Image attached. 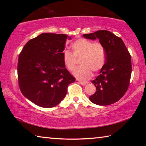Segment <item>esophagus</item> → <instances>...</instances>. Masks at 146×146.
I'll return each instance as SVG.
<instances>
[{
	"instance_id": "esophagus-1",
	"label": "esophagus",
	"mask_w": 146,
	"mask_h": 146,
	"mask_svg": "<svg viewBox=\"0 0 146 146\" xmlns=\"http://www.w3.org/2000/svg\"><path fill=\"white\" fill-rule=\"evenodd\" d=\"M78 82L80 84H82V85H86V84H88V82H82V81H78Z\"/></svg>"
}]
</instances>
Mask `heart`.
<instances>
[{"mask_svg": "<svg viewBox=\"0 0 146 146\" xmlns=\"http://www.w3.org/2000/svg\"><path fill=\"white\" fill-rule=\"evenodd\" d=\"M73 53L65 49L62 53L65 67L73 71L76 67V58H80L82 66L76 69L73 75L81 80L90 79L95 72L100 71L106 62V50L99 42H93L88 39L81 38L74 42L71 45Z\"/></svg>", "mask_w": 146, "mask_h": 146, "instance_id": "1", "label": "heart"}]
</instances>
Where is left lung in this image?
<instances>
[{
  "instance_id": "obj_1",
  "label": "left lung",
  "mask_w": 146,
  "mask_h": 146,
  "mask_svg": "<svg viewBox=\"0 0 146 146\" xmlns=\"http://www.w3.org/2000/svg\"><path fill=\"white\" fill-rule=\"evenodd\" d=\"M91 40L99 39L106 50V62L100 75L92 81L95 93L90 97L91 102L108 106L117 102L126 92L131 75V55L123 40L111 32L99 30L83 35Z\"/></svg>"
}]
</instances>
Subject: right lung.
<instances>
[{
  "mask_svg": "<svg viewBox=\"0 0 146 146\" xmlns=\"http://www.w3.org/2000/svg\"><path fill=\"white\" fill-rule=\"evenodd\" d=\"M65 34L42 33L24 46L18 60V80L23 95L42 108L58 105L75 82L64 66L62 53L67 39Z\"/></svg>",
  "mask_w": 146,
  "mask_h": 146,
  "instance_id": "obj_1",
  "label": "right lung"
}]
</instances>
